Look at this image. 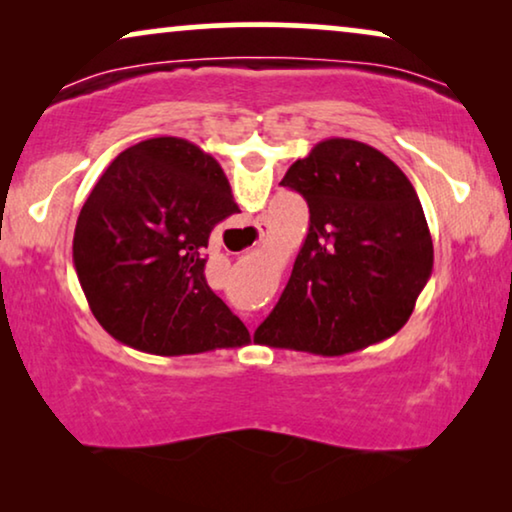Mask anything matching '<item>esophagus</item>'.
<instances>
[{"mask_svg":"<svg viewBox=\"0 0 512 512\" xmlns=\"http://www.w3.org/2000/svg\"><path fill=\"white\" fill-rule=\"evenodd\" d=\"M251 228H254L256 233H258V240H261V237H265V230H268V228H265V223H254V226H251Z\"/></svg>","mask_w":512,"mask_h":512,"instance_id":"obj_1","label":"esophagus"}]
</instances>
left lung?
I'll return each instance as SVG.
<instances>
[{"label": "left lung", "mask_w": 512, "mask_h": 512, "mask_svg": "<svg viewBox=\"0 0 512 512\" xmlns=\"http://www.w3.org/2000/svg\"><path fill=\"white\" fill-rule=\"evenodd\" d=\"M282 186L310 207L289 284L254 342L321 356L401 331L433 270V242L410 179L356 139L319 142Z\"/></svg>", "instance_id": "left-lung-1"}]
</instances>
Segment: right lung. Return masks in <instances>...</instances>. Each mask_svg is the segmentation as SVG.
<instances>
[{"instance_id": "1", "label": "right lung", "mask_w": 512, "mask_h": 512, "mask_svg": "<svg viewBox=\"0 0 512 512\" xmlns=\"http://www.w3.org/2000/svg\"><path fill=\"white\" fill-rule=\"evenodd\" d=\"M240 212L216 160L181 137L111 160L74 230V268L95 319L158 356L242 347L249 331L205 279L216 223Z\"/></svg>"}]
</instances>
